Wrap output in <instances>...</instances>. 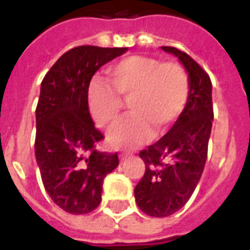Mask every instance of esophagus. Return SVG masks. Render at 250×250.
Wrapping results in <instances>:
<instances>
[{"label":"esophagus","mask_w":250,"mask_h":250,"mask_svg":"<svg viewBox=\"0 0 250 250\" xmlns=\"http://www.w3.org/2000/svg\"><path fill=\"white\" fill-rule=\"evenodd\" d=\"M119 158H121V161H125V160H128L129 156L128 154H125V153H122L121 156H119Z\"/></svg>","instance_id":"esophagus-1"}]
</instances>
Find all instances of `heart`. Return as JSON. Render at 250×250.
Masks as SVG:
<instances>
[{"label": "heart", "instance_id": "b5f03b06", "mask_svg": "<svg viewBox=\"0 0 250 250\" xmlns=\"http://www.w3.org/2000/svg\"><path fill=\"white\" fill-rule=\"evenodd\" d=\"M109 84L94 82L88 89V107L96 125L110 128L122 117L128 102L132 115L109 133L113 146H140L157 132L168 129L186 109L189 76L178 62L132 56L111 64Z\"/></svg>", "mask_w": 250, "mask_h": 250}]
</instances>
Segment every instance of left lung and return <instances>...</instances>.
<instances>
[{"label": "left lung", "mask_w": 250, "mask_h": 250, "mask_svg": "<svg viewBox=\"0 0 250 250\" xmlns=\"http://www.w3.org/2000/svg\"><path fill=\"white\" fill-rule=\"evenodd\" d=\"M178 57L189 75L186 109L171 129L139 156L145 174L135 188V200L143 213L164 218L186 205L196 189L208 157L213 122L211 80L208 72L186 52L162 46Z\"/></svg>", "instance_id": "8db88e82"}]
</instances>
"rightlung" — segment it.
<instances>
[{
  "mask_svg": "<svg viewBox=\"0 0 250 250\" xmlns=\"http://www.w3.org/2000/svg\"><path fill=\"white\" fill-rule=\"evenodd\" d=\"M125 50L93 45L72 48L41 83L35 154L45 190L70 214L93 211L101 202L104 179L119 165L118 153L96 148L105 136L90 117L88 88L94 72Z\"/></svg>",
  "mask_w": 250,
  "mask_h": 250,
  "instance_id": "obj_1",
  "label": "right lung"
}]
</instances>
